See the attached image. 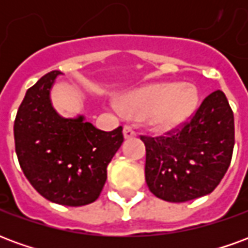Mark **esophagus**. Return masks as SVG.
I'll return each instance as SVG.
<instances>
[{"instance_id":"esophagus-1","label":"esophagus","mask_w":248,"mask_h":248,"mask_svg":"<svg viewBox=\"0 0 248 248\" xmlns=\"http://www.w3.org/2000/svg\"><path fill=\"white\" fill-rule=\"evenodd\" d=\"M124 140H129V138H133L135 137V131L130 126H124Z\"/></svg>"}]
</instances>
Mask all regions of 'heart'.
<instances>
[{"instance_id":"b5f03b06","label":"heart","mask_w":248,"mask_h":248,"mask_svg":"<svg viewBox=\"0 0 248 248\" xmlns=\"http://www.w3.org/2000/svg\"><path fill=\"white\" fill-rule=\"evenodd\" d=\"M197 87L179 83H158L140 87L111 105L115 113L133 117H147L149 124L159 130H169L183 124L197 108Z\"/></svg>"}]
</instances>
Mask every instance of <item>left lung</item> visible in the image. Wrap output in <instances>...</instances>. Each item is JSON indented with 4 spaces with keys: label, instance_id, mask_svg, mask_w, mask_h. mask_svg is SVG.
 Here are the masks:
<instances>
[{
    "label": "left lung",
    "instance_id": "left-lung-1",
    "mask_svg": "<svg viewBox=\"0 0 248 248\" xmlns=\"http://www.w3.org/2000/svg\"><path fill=\"white\" fill-rule=\"evenodd\" d=\"M146 146L145 178L166 202L204 197L218 186L234 150V114L223 92L204 98L182 129L165 137H140Z\"/></svg>",
    "mask_w": 248,
    "mask_h": 248
}]
</instances>
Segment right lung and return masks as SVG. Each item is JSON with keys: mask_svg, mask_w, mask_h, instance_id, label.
I'll use <instances>...</instances> for the list:
<instances>
[{"mask_svg": "<svg viewBox=\"0 0 248 248\" xmlns=\"http://www.w3.org/2000/svg\"><path fill=\"white\" fill-rule=\"evenodd\" d=\"M61 74L50 71L26 92L14 121V140L30 185L50 202L77 207L97 201L124 134L121 126L103 131L83 115L57 113L50 93Z\"/></svg>", "mask_w": 248, "mask_h": 248, "instance_id": "right-lung-1", "label": "right lung"}]
</instances>
